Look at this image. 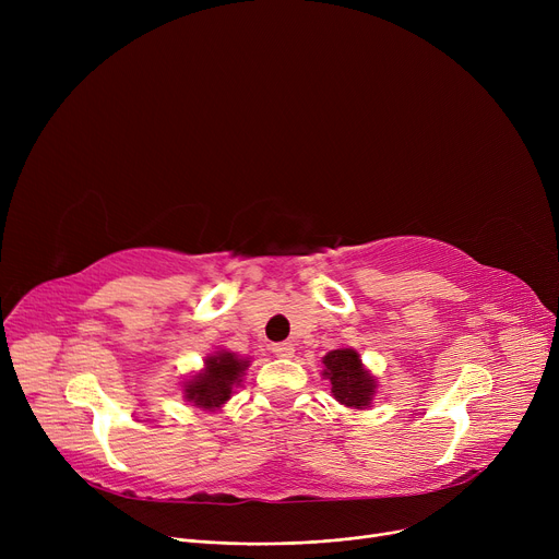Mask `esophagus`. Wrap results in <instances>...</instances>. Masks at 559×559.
I'll list each match as a JSON object with an SVG mask.
<instances>
[{
	"label": "esophagus",
	"instance_id": "obj_1",
	"mask_svg": "<svg viewBox=\"0 0 559 559\" xmlns=\"http://www.w3.org/2000/svg\"><path fill=\"white\" fill-rule=\"evenodd\" d=\"M272 350H274V356H278V358H292V356H295V344L281 342V344H274Z\"/></svg>",
	"mask_w": 559,
	"mask_h": 559
}]
</instances>
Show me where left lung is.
<instances>
[{"instance_id":"1","label":"left lung","mask_w":559,"mask_h":559,"mask_svg":"<svg viewBox=\"0 0 559 559\" xmlns=\"http://www.w3.org/2000/svg\"><path fill=\"white\" fill-rule=\"evenodd\" d=\"M324 376L331 383L333 399L350 409H367L378 392V378L362 365L354 346H340L321 358Z\"/></svg>"}]
</instances>
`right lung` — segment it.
Instances as JSON below:
<instances>
[{
	"mask_svg": "<svg viewBox=\"0 0 559 559\" xmlns=\"http://www.w3.org/2000/svg\"><path fill=\"white\" fill-rule=\"evenodd\" d=\"M251 358H242L226 348L213 350V354L205 356L203 367L183 383V399L199 409L215 413L242 385V378L247 376Z\"/></svg>",
	"mask_w": 559,
	"mask_h": 559,
	"instance_id": "obj_1",
	"label": "right lung"
}]
</instances>
